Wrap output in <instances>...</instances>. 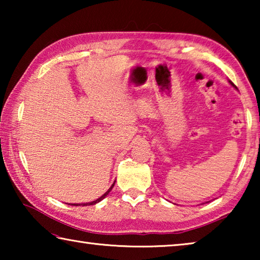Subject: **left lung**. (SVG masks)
Returning <instances> with one entry per match:
<instances>
[{
  "mask_svg": "<svg viewBox=\"0 0 260 260\" xmlns=\"http://www.w3.org/2000/svg\"><path fill=\"white\" fill-rule=\"evenodd\" d=\"M230 83H231V85H232V86H233V87H235V85H234V83H233V82H232V81H230ZM235 88H236V87H235Z\"/></svg>",
  "mask_w": 260,
  "mask_h": 260,
  "instance_id": "obj_1",
  "label": "left lung"
}]
</instances>
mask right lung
I'll return each instance as SVG.
<instances>
[{"instance_id":"obj_1","label":"right lung","mask_w":260,"mask_h":260,"mask_svg":"<svg viewBox=\"0 0 260 260\" xmlns=\"http://www.w3.org/2000/svg\"><path fill=\"white\" fill-rule=\"evenodd\" d=\"M114 182H116V181H114ZM114 182L112 183V186L111 187H110L109 189H108V191L107 192H105V193H103V195L102 196H101L100 197V199H98V200H96V201H93V202H89V203H81V204H76V203H74V204H70V205H73V206H87V205H94V204H96V203H99V202H101V201H102L103 199H105V197H107L108 196V193L110 192V191H111V189L113 188V186H114Z\"/></svg>"}]
</instances>
